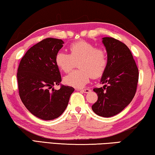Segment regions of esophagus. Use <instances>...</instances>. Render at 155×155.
Returning a JSON list of instances; mask_svg holds the SVG:
<instances>
[{"label":"esophagus","mask_w":155,"mask_h":155,"mask_svg":"<svg viewBox=\"0 0 155 155\" xmlns=\"http://www.w3.org/2000/svg\"><path fill=\"white\" fill-rule=\"evenodd\" d=\"M77 90H78V91H82L83 93H85V94H87V93H89L90 91H91V89H77Z\"/></svg>","instance_id":"obj_1"}]
</instances>
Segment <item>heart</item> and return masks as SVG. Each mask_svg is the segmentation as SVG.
I'll return each mask as SVG.
<instances>
[{
	"instance_id": "1",
	"label": "heart",
	"mask_w": 155,
	"mask_h": 155,
	"mask_svg": "<svg viewBox=\"0 0 155 155\" xmlns=\"http://www.w3.org/2000/svg\"><path fill=\"white\" fill-rule=\"evenodd\" d=\"M69 54L58 52L54 58L56 66L64 73H68L75 63L80 69L75 70L64 78V83L71 87L81 88L89 82L91 75L101 76L107 66V54L104 49L96 48L91 43L79 41L71 44Z\"/></svg>"
}]
</instances>
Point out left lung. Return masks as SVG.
Listing matches in <instances>:
<instances>
[{
    "label": "left lung",
    "instance_id": "obj_1",
    "mask_svg": "<svg viewBox=\"0 0 155 155\" xmlns=\"http://www.w3.org/2000/svg\"><path fill=\"white\" fill-rule=\"evenodd\" d=\"M107 53V66L101 82L103 87L94 88L97 101L92 110L102 117H111L122 111L134 97L139 80V70L130 50L112 37L102 38Z\"/></svg>",
    "mask_w": 155,
    "mask_h": 155
}]
</instances>
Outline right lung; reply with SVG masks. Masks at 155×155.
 Instances as JSON below:
<instances>
[{"mask_svg": "<svg viewBox=\"0 0 155 155\" xmlns=\"http://www.w3.org/2000/svg\"><path fill=\"white\" fill-rule=\"evenodd\" d=\"M61 39L47 38L26 52L18 66V93L23 104L33 115L42 120L58 118L65 110L74 89L59 85L61 78L54 58L63 46Z\"/></svg>", "mask_w": 155, "mask_h": 155, "instance_id": "1", "label": "right lung"}]
</instances>
